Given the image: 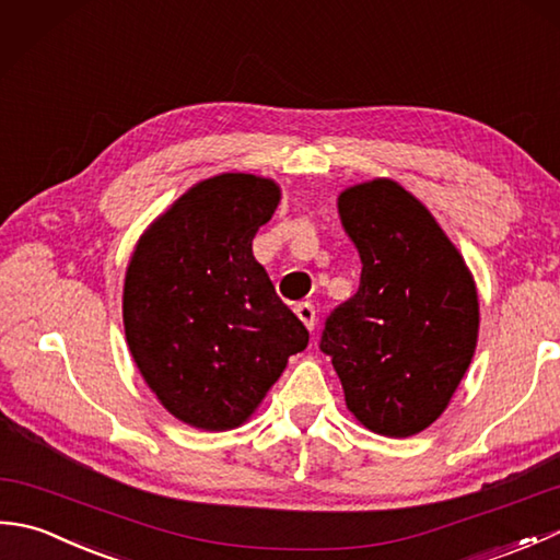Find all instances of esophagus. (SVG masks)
<instances>
[{"instance_id": "1", "label": "esophagus", "mask_w": 560, "mask_h": 560, "mask_svg": "<svg viewBox=\"0 0 560 560\" xmlns=\"http://www.w3.org/2000/svg\"><path fill=\"white\" fill-rule=\"evenodd\" d=\"M295 315H299L301 323L307 327V329H315V305L313 303H299L293 307Z\"/></svg>"}]
</instances>
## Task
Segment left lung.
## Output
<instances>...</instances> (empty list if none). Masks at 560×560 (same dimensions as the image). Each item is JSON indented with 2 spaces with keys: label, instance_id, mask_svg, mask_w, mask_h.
Instances as JSON below:
<instances>
[{
  "label": "left lung",
  "instance_id": "left-lung-1",
  "mask_svg": "<svg viewBox=\"0 0 560 560\" xmlns=\"http://www.w3.org/2000/svg\"><path fill=\"white\" fill-rule=\"evenodd\" d=\"M361 255V283L325 323L323 349L349 411L368 431H425L462 383L479 337V295L459 249L399 183L377 177L339 195Z\"/></svg>",
  "mask_w": 560,
  "mask_h": 560
}]
</instances>
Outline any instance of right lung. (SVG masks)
Instances as JSON below:
<instances>
[{"mask_svg": "<svg viewBox=\"0 0 560 560\" xmlns=\"http://www.w3.org/2000/svg\"><path fill=\"white\" fill-rule=\"evenodd\" d=\"M269 177L201 180L153 221L129 259L127 347L153 395L201 431L245 423L307 329L273 291L253 237L277 211Z\"/></svg>", "mask_w": 560, "mask_h": 560, "instance_id": "add662e5", "label": "right lung"}]
</instances>
